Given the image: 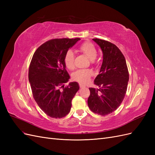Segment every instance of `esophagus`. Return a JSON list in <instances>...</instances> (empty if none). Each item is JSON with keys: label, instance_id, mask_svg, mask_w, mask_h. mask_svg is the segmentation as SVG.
<instances>
[{"label": "esophagus", "instance_id": "esophagus-1", "mask_svg": "<svg viewBox=\"0 0 155 155\" xmlns=\"http://www.w3.org/2000/svg\"><path fill=\"white\" fill-rule=\"evenodd\" d=\"M79 87H80V88H83L84 86L83 85H81V84H79Z\"/></svg>", "mask_w": 155, "mask_h": 155}]
</instances>
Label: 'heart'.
Segmentation results:
<instances>
[{
    "label": "heart",
    "mask_w": 155,
    "mask_h": 155,
    "mask_svg": "<svg viewBox=\"0 0 155 155\" xmlns=\"http://www.w3.org/2000/svg\"><path fill=\"white\" fill-rule=\"evenodd\" d=\"M79 50L82 54L91 60L92 63H95L97 52L95 46L90 42H84L79 46ZM64 63L68 70H72L75 68V55L72 50H68L64 55ZM93 75L92 70L91 69H81L75 72L72 75L74 81L85 85L90 81Z\"/></svg>",
    "instance_id": "obj_1"
}]
</instances>
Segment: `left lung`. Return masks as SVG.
<instances>
[{
    "mask_svg": "<svg viewBox=\"0 0 155 155\" xmlns=\"http://www.w3.org/2000/svg\"><path fill=\"white\" fill-rule=\"evenodd\" d=\"M93 40L100 46L104 59L94 83L100 88H89L88 105L94 113L105 116L118 109L123 101L129 74L124 55L114 44L100 39Z\"/></svg>",
    "mask_w": 155,
    "mask_h": 155,
    "instance_id": "8db88e82",
    "label": "left lung"
}]
</instances>
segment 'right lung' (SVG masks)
<instances>
[{
    "label": "right lung",
    "mask_w": 155,
    "mask_h": 155,
    "mask_svg": "<svg viewBox=\"0 0 155 155\" xmlns=\"http://www.w3.org/2000/svg\"><path fill=\"white\" fill-rule=\"evenodd\" d=\"M80 38L52 39L36 50L29 67L28 79L32 95L45 113L53 118L67 116L72 100L79 89L77 82L63 85L70 78L64 55Z\"/></svg>",
    "instance_id": "obj_1"
}]
</instances>
